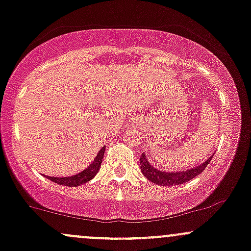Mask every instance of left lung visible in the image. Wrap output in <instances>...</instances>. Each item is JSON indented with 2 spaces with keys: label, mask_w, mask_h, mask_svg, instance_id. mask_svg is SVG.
<instances>
[{
  "label": "left lung",
  "mask_w": 251,
  "mask_h": 251,
  "mask_svg": "<svg viewBox=\"0 0 251 251\" xmlns=\"http://www.w3.org/2000/svg\"><path fill=\"white\" fill-rule=\"evenodd\" d=\"M212 157H213V155H212L207 161L203 162L202 164H200L199 167L191 168V169L184 170V172L183 170H181V172H175V173H168V172H164V170L156 169L155 167H152L150 163H149L147 156H145L144 153L140 156L139 161H140V169H142L143 175H144L149 181L158 184V186H177V184L188 182V181L193 180L195 176L201 174L203 170H205V168L207 167V164L211 162Z\"/></svg>",
  "instance_id": "8db88e82"
}]
</instances>
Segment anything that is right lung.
I'll return each instance as SVG.
<instances>
[{
	"label": "right lung",
	"mask_w": 251,
	"mask_h": 251,
	"mask_svg": "<svg viewBox=\"0 0 251 251\" xmlns=\"http://www.w3.org/2000/svg\"><path fill=\"white\" fill-rule=\"evenodd\" d=\"M104 149L102 148L100 151H99L98 156L95 157V159L93 161V163L90 164L87 169H84L83 172L78 173V174L73 175V176H69V177H53V176H46L49 180L53 181L54 183H58V184H63V186H69V187H77L79 184H83L88 181L92 180L94 176L98 174L99 169H100L101 163H102V159H103V155H104Z\"/></svg>",
	"instance_id": "right-lung-1"
}]
</instances>
